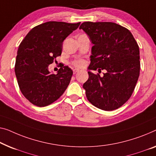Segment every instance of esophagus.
<instances>
[{"mask_svg":"<svg viewBox=\"0 0 156 156\" xmlns=\"http://www.w3.org/2000/svg\"><path fill=\"white\" fill-rule=\"evenodd\" d=\"M78 71H79L78 69H73V74H76Z\"/></svg>","mask_w":156,"mask_h":156,"instance_id":"esophagus-1","label":"esophagus"}]
</instances>
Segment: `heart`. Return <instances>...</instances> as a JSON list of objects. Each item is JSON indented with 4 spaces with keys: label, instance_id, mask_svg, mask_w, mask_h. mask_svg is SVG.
Returning <instances> with one entry per match:
<instances>
[{
    "label": "heart",
    "instance_id": "heart-1",
    "mask_svg": "<svg viewBox=\"0 0 156 156\" xmlns=\"http://www.w3.org/2000/svg\"><path fill=\"white\" fill-rule=\"evenodd\" d=\"M85 62L83 60H78V61H76L74 62V65L77 67H82L84 66Z\"/></svg>",
    "mask_w": 156,
    "mask_h": 156
}]
</instances>
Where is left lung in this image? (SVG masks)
Listing matches in <instances>:
<instances>
[{
    "mask_svg": "<svg viewBox=\"0 0 156 156\" xmlns=\"http://www.w3.org/2000/svg\"><path fill=\"white\" fill-rule=\"evenodd\" d=\"M79 29L93 44L89 78L83 84L86 97L101 110L117 109L129 99L138 80V44L128 29L115 23L85 22ZM97 69H105L107 73L101 77L90 71Z\"/></svg>",
    "mask_w": 156,
    "mask_h": 156,
    "instance_id": "1",
    "label": "left lung"
}]
</instances>
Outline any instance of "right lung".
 <instances>
[{
    "instance_id": "right-lung-1",
    "label": "right lung",
    "mask_w": 156,
    "mask_h": 156,
    "mask_svg": "<svg viewBox=\"0 0 156 156\" xmlns=\"http://www.w3.org/2000/svg\"><path fill=\"white\" fill-rule=\"evenodd\" d=\"M76 24L48 22L30 31L19 46L15 66L21 92L31 103L45 106L57 100L68 87L73 71L64 66L57 74L48 66L62 51V44L78 29Z\"/></svg>"
}]
</instances>
